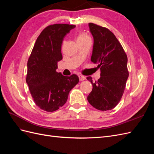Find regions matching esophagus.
Masks as SVG:
<instances>
[{
  "label": "esophagus",
  "instance_id": "34e87169",
  "mask_svg": "<svg viewBox=\"0 0 154 154\" xmlns=\"http://www.w3.org/2000/svg\"><path fill=\"white\" fill-rule=\"evenodd\" d=\"M78 77H79V79H80V81H83V80H85L86 78L85 76L82 75V74H80V75H78Z\"/></svg>",
  "mask_w": 154,
  "mask_h": 154
}]
</instances>
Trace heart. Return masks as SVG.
I'll list each match as a JSON object with an SVG mask.
<instances>
[{"label": "heart", "mask_w": 154, "mask_h": 154, "mask_svg": "<svg viewBox=\"0 0 154 154\" xmlns=\"http://www.w3.org/2000/svg\"><path fill=\"white\" fill-rule=\"evenodd\" d=\"M87 39H91L90 37L88 36L85 33H83V32H79L78 36H77V42L78 41H82Z\"/></svg>", "instance_id": "obj_1"}]
</instances>
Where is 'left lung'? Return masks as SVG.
I'll return each instance as SVG.
<instances>
[{"label":"left lung","instance_id":"8db88e82","mask_svg":"<svg viewBox=\"0 0 154 154\" xmlns=\"http://www.w3.org/2000/svg\"><path fill=\"white\" fill-rule=\"evenodd\" d=\"M94 38L91 62L100 69V78L93 83L87 100L95 109L110 110L122 99L128 77L127 56L118 40L106 27L93 23L88 24Z\"/></svg>","mask_w":154,"mask_h":154}]
</instances>
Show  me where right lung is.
Here are the masks:
<instances>
[{
	"label": "right lung",
	"instance_id": "obj_1",
	"mask_svg": "<svg viewBox=\"0 0 154 154\" xmlns=\"http://www.w3.org/2000/svg\"><path fill=\"white\" fill-rule=\"evenodd\" d=\"M75 27L66 24L46 27L37 38L27 61L26 83L35 104L43 110L54 112L62 106L79 82L76 74L65 76L56 71L58 62L62 59L64 37Z\"/></svg>",
	"mask_w": 154,
	"mask_h": 154
}]
</instances>
